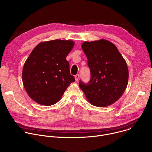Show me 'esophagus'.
I'll return each mask as SVG.
<instances>
[{
	"mask_svg": "<svg viewBox=\"0 0 152 152\" xmlns=\"http://www.w3.org/2000/svg\"><path fill=\"white\" fill-rule=\"evenodd\" d=\"M75 80H76V81H77V80H78V79H79V74H77V75H75Z\"/></svg>",
	"mask_w": 152,
	"mask_h": 152,
	"instance_id": "1",
	"label": "esophagus"
}]
</instances>
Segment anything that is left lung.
Returning a JSON list of instances; mask_svg holds the SVG:
<instances>
[{
	"label": "left lung",
	"mask_w": 152,
	"mask_h": 152,
	"mask_svg": "<svg viewBox=\"0 0 152 152\" xmlns=\"http://www.w3.org/2000/svg\"><path fill=\"white\" fill-rule=\"evenodd\" d=\"M82 48L91 76L87 84L79 81L80 88L92 105L102 107L113 104L127 87L129 71L126 61L117 47L106 39L85 41Z\"/></svg>",
	"instance_id": "left-lung-1"
}]
</instances>
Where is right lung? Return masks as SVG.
<instances>
[{"instance_id": "add662e5", "label": "right lung", "mask_w": 152, "mask_h": 152, "mask_svg": "<svg viewBox=\"0 0 152 152\" xmlns=\"http://www.w3.org/2000/svg\"><path fill=\"white\" fill-rule=\"evenodd\" d=\"M75 45L72 40L54 39L41 42L25 62L22 81L28 96L41 105L57 103L72 82L66 57Z\"/></svg>"}]
</instances>
